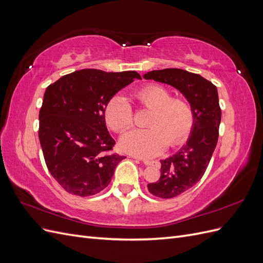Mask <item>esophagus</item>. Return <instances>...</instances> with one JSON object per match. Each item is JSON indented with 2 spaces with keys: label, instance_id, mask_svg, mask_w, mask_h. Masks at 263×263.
<instances>
[{
  "label": "esophagus",
  "instance_id": "34e87169",
  "mask_svg": "<svg viewBox=\"0 0 263 263\" xmlns=\"http://www.w3.org/2000/svg\"><path fill=\"white\" fill-rule=\"evenodd\" d=\"M140 160L144 162L146 165H154V164L159 163L157 160H150V159H140Z\"/></svg>",
  "mask_w": 263,
  "mask_h": 263
}]
</instances>
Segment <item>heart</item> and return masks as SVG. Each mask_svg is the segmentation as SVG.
Returning a JSON list of instances; mask_svg holds the SVG:
<instances>
[{
	"label": "heart",
	"mask_w": 263,
	"mask_h": 263,
	"mask_svg": "<svg viewBox=\"0 0 263 263\" xmlns=\"http://www.w3.org/2000/svg\"><path fill=\"white\" fill-rule=\"evenodd\" d=\"M141 106L151 109L147 129H133L121 138V148L135 156L154 157L170 146L184 141L192 130L194 114L190 103L172 98L171 92L159 84H148L135 93ZM107 125L116 133H123L133 125V109L123 95H115L105 106Z\"/></svg>",
	"instance_id": "heart-1"
}]
</instances>
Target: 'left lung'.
<instances>
[{"mask_svg": "<svg viewBox=\"0 0 263 263\" xmlns=\"http://www.w3.org/2000/svg\"><path fill=\"white\" fill-rule=\"evenodd\" d=\"M144 78L176 87L193 109L194 123L186 144L177 154L160 160V179L147 185L153 195L171 198L202 179L216 148L221 118L217 87L200 74L177 68L150 71Z\"/></svg>", "mask_w": 263, "mask_h": 263, "instance_id": "1", "label": "left lung"}]
</instances>
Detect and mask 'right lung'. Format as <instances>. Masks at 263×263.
I'll return each instance as SVG.
<instances>
[{
  "mask_svg": "<svg viewBox=\"0 0 263 263\" xmlns=\"http://www.w3.org/2000/svg\"><path fill=\"white\" fill-rule=\"evenodd\" d=\"M135 79L136 71L82 69L47 87L39 110V141L53 179L78 196L100 193L125 156L110 154L115 140L105 123L107 102Z\"/></svg>",
  "mask_w": 263,
  "mask_h": 263,
  "instance_id": "add662e5",
  "label": "right lung"
}]
</instances>
